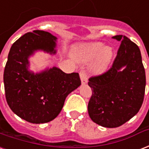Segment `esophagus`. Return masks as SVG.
Wrapping results in <instances>:
<instances>
[{"instance_id":"obj_1","label":"esophagus","mask_w":149,"mask_h":149,"mask_svg":"<svg viewBox=\"0 0 149 149\" xmlns=\"http://www.w3.org/2000/svg\"><path fill=\"white\" fill-rule=\"evenodd\" d=\"M80 79H81V81L82 83L85 84L88 82V75L86 73L85 70H81L80 72Z\"/></svg>"}]
</instances>
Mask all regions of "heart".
<instances>
[{
    "label": "heart",
    "instance_id": "obj_1",
    "mask_svg": "<svg viewBox=\"0 0 149 149\" xmlns=\"http://www.w3.org/2000/svg\"><path fill=\"white\" fill-rule=\"evenodd\" d=\"M78 55L84 60H91L95 58L93 69L96 72H102L110 62L113 51L111 47H103L101 42H93L80 47Z\"/></svg>",
    "mask_w": 149,
    "mask_h": 149
}]
</instances>
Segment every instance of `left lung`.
I'll return each mask as SVG.
<instances>
[{
	"label": "left lung",
	"mask_w": 149,
	"mask_h": 149,
	"mask_svg": "<svg viewBox=\"0 0 149 149\" xmlns=\"http://www.w3.org/2000/svg\"><path fill=\"white\" fill-rule=\"evenodd\" d=\"M113 38L121 44L111 67L88 79L92 91L88 105L89 116L96 124L107 128L118 127L137 114L146 84L139 47L126 36L115 35ZM122 67L125 69L120 71Z\"/></svg>",
	"instance_id": "8db88e82"
}]
</instances>
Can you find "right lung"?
Here are the masks:
<instances>
[{
  "label": "right lung",
  "mask_w": 149,
  "mask_h": 149,
  "mask_svg": "<svg viewBox=\"0 0 149 149\" xmlns=\"http://www.w3.org/2000/svg\"><path fill=\"white\" fill-rule=\"evenodd\" d=\"M57 38L41 30L27 32L13 44L4 72L5 98L22 119L40 124L50 122L63 107L67 95L81 84L77 72L54 67L39 74L27 70V58L37 49L54 54Z\"/></svg>",
  "instance_id": "obj_1"
}]
</instances>
